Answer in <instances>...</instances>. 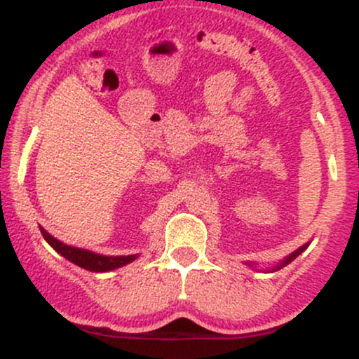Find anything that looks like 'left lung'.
I'll use <instances>...</instances> for the list:
<instances>
[{
    "mask_svg": "<svg viewBox=\"0 0 359 359\" xmlns=\"http://www.w3.org/2000/svg\"><path fill=\"white\" fill-rule=\"evenodd\" d=\"M307 246H309V243H306V245H304V246H300V248H299V250H295V251H294V253H292V255H288V257H287L285 259H283V262H282V263H278V265H277V266H275V269H271V270H280V269H283V266H285V265H288V263H290V262H294V259H295V258H297V257H299V255H300V253H302V251H304V250H307Z\"/></svg>",
    "mask_w": 359,
    "mask_h": 359,
    "instance_id": "obj_1",
    "label": "left lung"
}]
</instances>
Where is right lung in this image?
<instances>
[{"mask_svg":"<svg viewBox=\"0 0 359 359\" xmlns=\"http://www.w3.org/2000/svg\"><path fill=\"white\" fill-rule=\"evenodd\" d=\"M42 231L45 241L52 246L57 253H60L62 257L67 258L69 262H72L74 265L81 266V269L89 270V271H96V273H101V271H111L114 269H119V266H125L128 263L135 262L138 255H128V257H104V255H97L93 253L89 250H82V248H74V246L65 245L53 238L50 233L45 231L43 228H40Z\"/></svg>","mask_w":359,"mask_h":359,"instance_id":"add662e5","label":"right lung"}]
</instances>
